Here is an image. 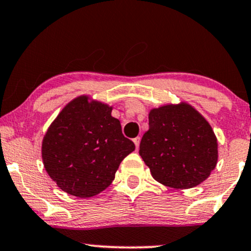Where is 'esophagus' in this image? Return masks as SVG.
Masks as SVG:
<instances>
[{
	"label": "esophagus",
	"instance_id": "1",
	"mask_svg": "<svg viewBox=\"0 0 251 251\" xmlns=\"http://www.w3.org/2000/svg\"><path fill=\"white\" fill-rule=\"evenodd\" d=\"M133 143H134V145H135V149H139V145H140V138L139 137H137V138H134L133 139Z\"/></svg>",
	"mask_w": 251,
	"mask_h": 251
}]
</instances>
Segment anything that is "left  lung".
<instances>
[{
  "label": "left lung",
  "instance_id": "1",
  "mask_svg": "<svg viewBox=\"0 0 251 251\" xmlns=\"http://www.w3.org/2000/svg\"><path fill=\"white\" fill-rule=\"evenodd\" d=\"M139 154L154 180L175 189L200 185L216 167L219 144L212 126L186 101L153 107Z\"/></svg>",
  "mask_w": 251,
  "mask_h": 251
}]
</instances>
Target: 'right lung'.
<instances>
[{"label": "right lung", "mask_w": 251, "mask_h": 251, "mask_svg": "<svg viewBox=\"0 0 251 251\" xmlns=\"http://www.w3.org/2000/svg\"><path fill=\"white\" fill-rule=\"evenodd\" d=\"M113 106L87 95L72 99L42 140L47 173L63 192L92 198L112 183L120 162L135 150L112 117Z\"/></svg>", "instance_id": "1"}]
</instances>
